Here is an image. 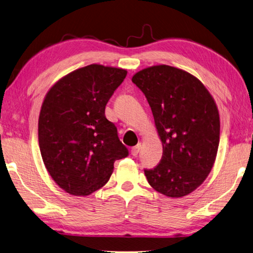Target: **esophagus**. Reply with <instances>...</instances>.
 <instances>
[{"mask_svg": "<svg viewBox=\"0 0 253 253\" xmlns=\"http://www.w3.org/2000/svg\"><path fill=\"white\" fill-rule=\"evenodd\" d=\"M140 150H141V143H140V144H137V145H135V146H133V147H132V150H131V154H132L133 156H136L137 154H139Z\"/></svg>", "mask_w": 253, "mask_h": 253, "instance_id": "obj_1", "label": "esophagus"}]
</instances>
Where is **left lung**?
Listing matches in <instances>:
<instances>
[{"label":"left lung","mask_w":253,"mask_h":253,"mask_svg":"<svg viewBox=\"0 0 253 253\" xmlns=\"http://www.w3.org/2000/svg\"><path fill=\"white\" fill-rule=\"evenodd\" d=\"M149 102L163 144L160 164L144 169L147 182L168 197L194 192L215 163L220 121L211 93L187 71L152 66L132 78Z\"/></svg>","instance_id":"obj_1"}]
</instances>
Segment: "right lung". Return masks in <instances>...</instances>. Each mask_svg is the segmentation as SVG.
<instances>
[{
  "instance_id": "obj_1",
  "label": "right lung",
  "mask_w": 253,
  "mask_h": 253,
  "mask_svg": "<svg viewBox=\"0 0 253 253\" xmlns=\"http://www.w3.org/2000/svg\"><path fill=\"white\" fill-rule=\"evenodd\" d=\"M126 70L92 64L58 80L38 119V142L51 178L65 192L88 196L108 183L117 160L128 155L104 110Z\"/></svg>"
}]
</instances>
